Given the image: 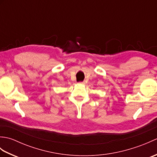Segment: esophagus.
<instances>
[{"instance_id": "obj_1", "label": "esophagus", "mask_w": 157, "mask_h": 157, "mask_svg": "<svg viewBox=\"0 0 157 157\" xmlns=\"http://www.w3.org/2000/svg\"><path fill=\"white\" fill-rule=\"evenodd\" d=\"M78 84H84V82H78Z\"/></svg>"}]
</instances>
